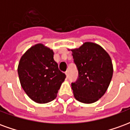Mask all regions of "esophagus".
Wrapping results in <instances>:
<instances>
[{
	"mask_svg": "<svg viewBox=\"0 0 130 130\" xmlns=\"http://www.w3.org/2000/svg\"><path fill=\"white\" fill-rule=\"evenodd\" d=\"M65 74H66L67 78H68V77H69V72H68V71H66V72H65Z\"/></svg>",
	"mask_w": 130,
	"mask_h": 130,
	"instance_id": "34e87169",
	"label": "esophagus"
}]
</instances>
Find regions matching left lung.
Returning <instances> with one entry per match:
<instances>
[{"mask_svg": "<svg viewBox=\"0 0 130 130\" xmlns=\"http://www.w3.org/2000/svg\"><path fill=\"white\" fill-rule=\"evenodd\" d=\"M72 51L78 78L72 83L76 100L93 103L104 95L113 76L111 59L104 49L93 42H85Z\"/></svg>", "mask_w": 130, "mask_h": 130, "instance_id": "left-lung-1", "label": "left lung"}]
</instances>
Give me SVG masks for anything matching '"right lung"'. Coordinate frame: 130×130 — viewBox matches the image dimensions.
Listing matches in <instances>:
<instances>
[{
    "mask_svg": "<svg viewBox=\"0 0 130 130\" xmlns=\"http://www.w3.org/2000/svg\"><path fill=\"white\" fill-rule=\"evenodd\" d=\"M54 54L49 48L37 44L22 56L19 63L21 86L28 96L37 103L54 100L66 77L58 69Z\"/></svg>",
    "mask_w": 130,
    "mask_h": 130,
    "instance_id": "obj_1",
    "label": "right lung"
}]
</instances>
